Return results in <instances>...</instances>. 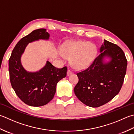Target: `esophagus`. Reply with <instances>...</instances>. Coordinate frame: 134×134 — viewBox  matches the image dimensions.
Returning <instances> with one entry per match:
<instances>
[{
	"label": "esophagus",
	"instance_id": "34e87169",
	"mask_svg": "<svg viewBox=\"0 0 134 134\" xmlns=\"http://www.w3.org/2000/svg\"><path fill=\"white\" fill-rule=\"evenodd\" d=\"M67 75L68 76H69V75H71L72 74V72L70 70H68V71H67Z\"/></svg>",
	"mask_w": 134,
	"mask_h": 134
}]
</instances>
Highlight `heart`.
Instances as JSON below:
<instances>
[{
    "mask_svg": "<svg viewBox=\"0 0 134 134\" xmlns=\"http://www.w3.org/2000/svg\"><path fill=\"white\" fill-rule=\"evenodd\" d=\"M96 54L95 44L85 41H75L65 44L60 55L62 60L71 59L72 67L81 70L90 65Z\"/></svg>",
    "mask_w": 134,
    "mask_h": 134,
    "instance_id": "1",
    "label": "heart"
}]
</instances>
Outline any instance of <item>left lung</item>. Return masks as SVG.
Segmentation results:
<instances>
[{"instance_id":"1","label":"left lung","mask_w":134,"mask_h":134,"mask_svg":"<svg viewBox=\"0 0 134 134\" xmlns=\"http://www.w3.org/2000/svg\"><path fill=\"white\" fill-rule=\"evenodd\" d=\"M97 56L88 69L77 73L76 96L85 105L98 107L114 98L121 90L126 74L127 60L117 44L104 39ZM108 57L107 63L104 58Z\"/></svg>"}]
</instances>
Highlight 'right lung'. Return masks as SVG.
I'll list each match as a JSON object with an SVG mask.
<instances>
[{
	"label": "right lung",
	"mask_w": 134,
	"mask_h": 134,
	"mask_svg": "<svg viewBox=\"0 0 134 134\" xmlns=\"http://www.w3.org/2000/svg\"><path fill=\"white\" fill-rule=\"evenodd\" d=\"M49 36L46 29L33 31L17 43L9 60L12 88L18 98L31 106L39 107L48 104L53 98L57 82L67 75V67L58 69L48 61L37 72H28L23 67L21 57L27 44L39 39L48 40Z\"/></svg>",
	"instance_id": "1"
}]
</instances>
